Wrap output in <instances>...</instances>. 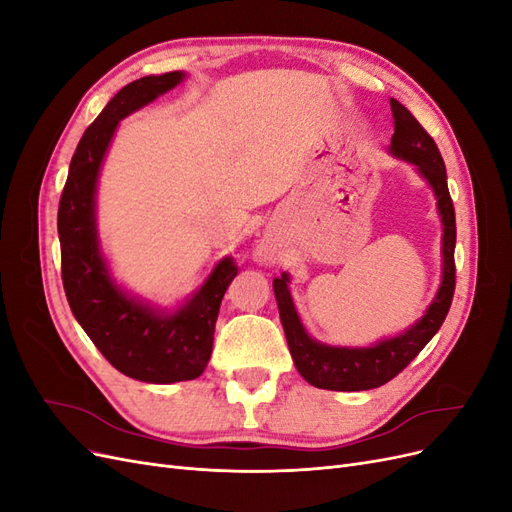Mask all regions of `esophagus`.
I'll return each mask as SVG.
<instances>
[{
  "instance_id": "obj_1",
  "label": "esophagus",
  "mask_w": 512,
  "mask_h": 512,
  "mask_svg": "<svg viewBox=\"0 0 512 512\" xmlns=\"http://www.w3.org/2000/svg\"><path fill=\"white\" fill-rule=\"evenodd\" d=\"M254 256H256L258 262H265V265H275V262H277V250H275V247H273L269 241H262V243L256 247Z\"/></svg>"
}]
</instances>
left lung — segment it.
<instances>
[{
  "label": "left lung",
  "mask_w": 512,
  "mask_h": 512,
  "mask_svg": "<svg viewBox=\"0 0 512 512\" xmlns=\"http://www.w3.org/2000/svg\"><path fill=\"white\" fill-rule=\"evenodd\" d=\"M391 111L395 119V134L391 138V153L399 160L416 166L418 173L431 185L438 200V213L442 218V284L436 299L427 307L425 316L414 322L408 331L397 337L382 339L369 348L327 346L307 335L303 322L294 309L288 282L290 277L273 280V292L280 307L286 342L297 365L299 374L316 389L327 391H369L393 380L401 369L408 367L414 356L421 352L429 339L438 333L451 309L455 294V207L448 194L446 168L438 145L414 119L404 104L391 98Z\"/></svg>",
  "instance_id": "obj_1"
}]
</instances>
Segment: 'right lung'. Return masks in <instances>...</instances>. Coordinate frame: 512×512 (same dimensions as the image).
Returning a JSON list of instances; mask_svg holds the SVG:
<instances>
[{
	"label": "right lung",
	"instance_id": "right-lung-1",
	"mask_svg": "<svg viewBox=\"0 0 512 512\" xmlns=\"http://www.w3.org/2000/svg\"><path fill=\"white\" fill-rule=\"evenodd\" d=\"M183 79V72L143 76L104 106L74 151L57 211L61 280L74 318L108 363L121 374L151 384L194 380L203 374L213 350L220 303L239 271L232 258H222L205 284L168 314L123 292L100 252L96 188L119 121Z\"/></svg>",
	"mask_w": 512,
	"mask_h": 512
}]
</instances>
